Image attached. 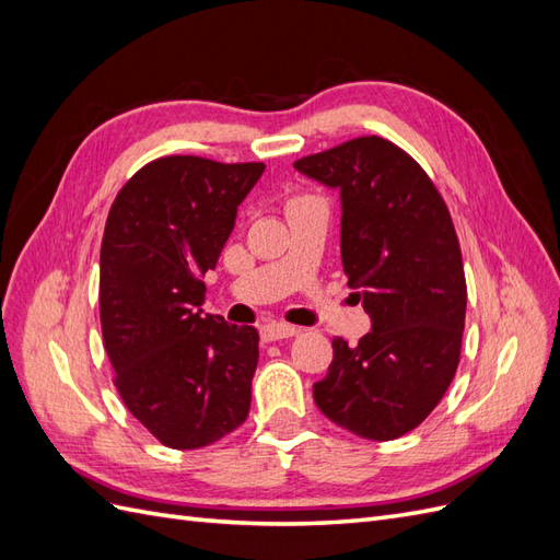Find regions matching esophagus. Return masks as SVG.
<instances>
[{"mask_svg": "<svg viewBox=\"0 0 560 560\" xmlns=\"http://www.w3.org/2000/svg\"><path fill=\"white\" fill-rule=\"evenodd\" d=\"M299 334V327L287 325V322H268L261 327V336L266 341H280V338H292Z\"/></svg>", "mask_w": 560, "mask_h": 560, "instance_id": "34e87169", "label": "esophagus"}]
</instances>
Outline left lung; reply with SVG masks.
Returning <instances> with one entry per match:
<instances>
[{"label":"left lung","instance_id":"1","mask_svg":"<svg viewBox=\"0 0 560 560\" xmlns=\"http://www.w3.org/2000/svg\"><path fill=\"white\" fill-rule=\"evenodd\" d=\"M341 194V259L371 331L334 338L317 409L338 428L389 442L418 428L460 362L467 284L442 194L397 144L366 135L294 163Z\"/></svg>","mask_w":560,"mask_h":560}]
</instances>
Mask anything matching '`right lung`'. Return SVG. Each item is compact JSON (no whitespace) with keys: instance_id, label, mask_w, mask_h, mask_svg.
Masks as SVG:
<instances>
[{"instance_id":"right-lung-1","label":"right lung","mask_w":560,"mask_h":560,"mask_svg":"<svg viewBox=\"0 0 560 560\" xmlns=\"http://www.w3.org/2000/svg\"><path fill=\"white\" fill-rule=\"evenodd\" d=\"M264 163L165 156L118 191L100 249V322L114 385L161 444L191 451L249 413L259 331L202 313L217 266Z\"/></svg>"}]
</instances>
